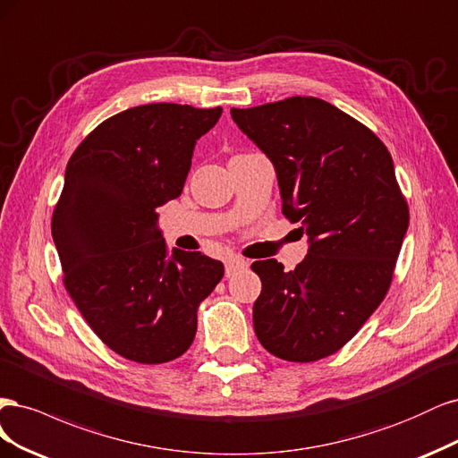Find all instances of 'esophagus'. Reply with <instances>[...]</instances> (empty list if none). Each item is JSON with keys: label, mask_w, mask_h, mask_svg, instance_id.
<instances>
[{"label": "esophagus", "mask_w": 458, "mask_h": 458, "mask_svg": "<svg viewBox=\"0 0 458 458\" xmlns=\"http://www.w3.org/2000/svg\"><path fill=\"white\" fill-rule=\"evenodd\" d=\"M249 267V262L245 259H240V257H230L226 260V276H233L238 270H243Z\"/></svg>", "instance_id": "1"}]
</instances>
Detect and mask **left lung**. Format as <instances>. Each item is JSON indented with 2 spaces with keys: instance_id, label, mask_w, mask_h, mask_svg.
Returning <instances> with one entry per match:
<instances>
[{
  "instance_id": "8db88e82",
  "label": "left lung",
  "mask_w": 458,
  "mask_h": 458,
  "mask_svg": "<svg viewBox=\"0 0 458 458\" xmlns=\"http://www.w3.org/2000/svg\"><path fill=\"white\" fill-rule=\"evenodd\" d=\"M230 114L270 157L282 211L310 242L291 272L276 259L250 267L262 282L255 333L279 360L327 358L361 329L392 284L409 226L392 156L371 129L316 97Z\"/></svg>"
}]
</instances>
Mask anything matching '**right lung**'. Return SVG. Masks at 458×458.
Here are the masks:
<instances>
[{
  "mask_svg": "<svg viewBox=\"0 0 458 458\" xmlns=\"http://www.w3.org/2000/svg\"><path fill=\"white\" fill-rule=\"evenodd\" d=\"M223 108L156 102L115 114L72 154L51 233L64 287L97 336L125 360L156 365L194 343L198 306L220 260L167 245L157 208L181 196L199 137Z\"/></svg>",
  "mask_w": 458,
  "mask_h": 458,
  "instance_id": "1",
  "label": "right lung"
}]
</instances>
